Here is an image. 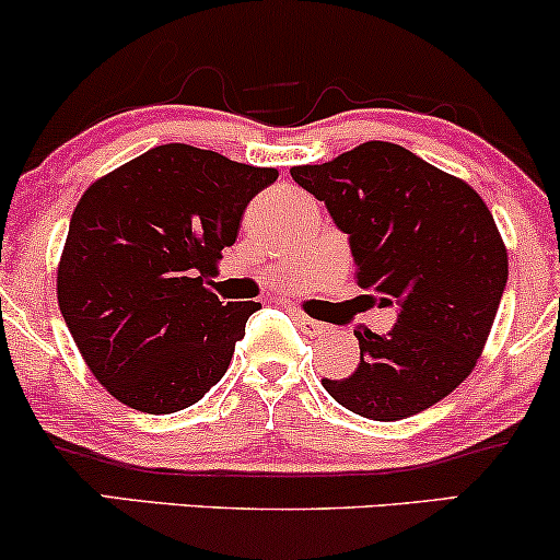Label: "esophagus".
<instances>
[{
  "instance_id": "1",
  "label": "esophagus",
  "mask_w": 560,
  "mask_h": 560,
  "mask_svg": "<svg viewBox=\"0 0 560 560\" xmlns=\"http://www.w3.org/2000/svg\"><path fill=\"white\" fill-rule=\"evenodd\" d=\"M298 324H300V329L305 334H311V337H324V334H329V326L320 324V320H316V318L302 316V313H298Z\"/></svg>"
}]
</instances>
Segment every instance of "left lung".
I'll use <instances>...</instances> for the list:
<instances>
[{
    "instance_id": "obj_1",
    "label": "left lung",
    "mask_w": 560,
    "mask_h": 560,
    "mask_svg": "<svg viewBox=\"0 0 560 560\" xmlns=\"http://www.w3.org/2000/svg\"><path fill=\"white\" fill-rule=\"evenodd\" d=\"M289 173L350 236L365 305L397 307L389 334L358 326L355 374L324 378V389L371 421L432 408L477 365L508 281L485 199L392 141Z\"/></svg>"
}]
</instances>
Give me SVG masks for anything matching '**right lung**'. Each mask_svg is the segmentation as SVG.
Returning <instances> with one entry per match:
<instances>
[{"instance_id":"add662e5","label":"right lung","mask_w":560,"mask_h":560,"mask_svg":"<svg viewBox=\"0 0 560 560\" xmlns=\"http://www.w3.org/2000/svg\"><path fill=\"white\" fill-rule=\"evenodd\" d=\"M279 178L189 144H160L83 191L57 302L89 371L141 413H176L226 374L258 302L205 287L242 213Z\"/></svg>"}]
</instances>
